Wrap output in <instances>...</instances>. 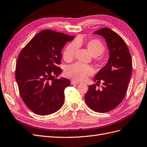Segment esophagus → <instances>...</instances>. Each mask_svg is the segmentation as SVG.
Returning a JSON list of instances; mask_svg holds the SVG:
<instances>
[{
	"label": "esophagus",
	"mask_w": 147,
	"mask_h": 147,
	"mask_svg": "<svg viewBox=\"0 0 147 147\" xmlns=\"http://www.w3.org/2000/svg\"><path fill=\"white\" fill-rule=\"evenodd\" d=\"M71 84H79V82L78 81H74V80H72V81H71Z\"/></svg>",
	"instance_id": "esophagus-1"
}]
</instances>
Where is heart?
<instances>
[{"label":"heart","instance_id":"1","mask_svg":"<svg viewBox=\"0 0 147 147\" xmlns=\"http://www.w3.org/2000/svg\"><path fill=\"white\" fill-rule=\"evenodd\" d=\"M82 41L77 40L69 43L63 52V58L66 61H71L74 57L75 53L79 47L82 45ZM88 51L94 57L102 55L105 52V47L102 41L98 39H91L88 40L86 44ZM94 73V69L89 65H83L80 63H76L68 66L65 69V74L66 77L77 81H82Z\"/></svg>","mask_w":147,"mask_h":147}]
</instances>
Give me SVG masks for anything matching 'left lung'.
I'll use <instances>...</instances> for the list:
<instances>
[{
  "mask_svg": "<svg viewBox=\"0 0 147 147\" xmlns=\"http://www.w3.org/2000/svg\"><path fill=\"white\" fill-rule=\"evenodd\" d=\"M103 36L110 51L108 63L94 78L96 84L89 86L85 95L87 106L99 113L110 111L124 99L132 73V59L127 44L119 34L108 28L95 31ZM102 82L101 90L96 88Z\"/></svg>",
  "mask_w": 147,
  "mask_h": 147,
  "instance_id": "1",
  "label": "left lung"
}]
</instances>
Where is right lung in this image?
<instances>
[{
	"label": "right lung",
	"mask_w": 147,
	"mask_h": 147,
	"mask_svg": "<svg viewBox=\"0 0 147 147\" xmlns=\"http://www.w3.org/2000/svg\"><path fill=\"white\" fill-rule=\"evenodd\" d=\"M74 36L45 29L32 37L20 52L15 78L25 105L39 115L57 111L64 103V90L70 84L65 78L54 79L61 69V49Z\"/></svg>",
	"instance_id": "add662e5"
}]
</instances>
